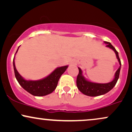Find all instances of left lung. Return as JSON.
<instances>
[{
    "mask_svg": "<svg viewBox=\"0 0 132 132\" xmlns=\"http://www.w3.org/2000/svg\"><path fill=\"white\" fill-rule=\"evenodd\" d=\"M104 43L106 44V47L112 49L115 52L117 60L119 62L120 66L117 70L116 72L115 77H114V80L112 82L107 84H98L88 81L82 76V70L80 68H78L79 74L77 75V80H76L77 87L78 89L82 93H84L85 95H87V96H97L108 93L115 86L117 82V80L119 77L120 68H121V62H120V60L118 52H117V50H116V48H114L113 46L111 44L110 42H104Z\"/></svg>",
    "mask_w": 132,
    "mask_h": 132,
    "instance_id": "left-lung-1",
    "label": "left lung"
}]
</instances>
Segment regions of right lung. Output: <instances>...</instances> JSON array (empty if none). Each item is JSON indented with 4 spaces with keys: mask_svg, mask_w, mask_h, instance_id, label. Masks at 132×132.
Segmentation results:
<instances>
[{
    "mask_svg": "<svg viewBox=\"0 0 132 132\" xmlns=\"http://www.w3.org/2000/svg\"><path fill=\"white\" fill-rule=\"evenodd\" d=\"M19 48V47H18ZM17 50L16 52H18ZM13 68L15 77L17 81L25 90L31 95L37 96H45L53 92L58 85L61 76L68 68V66L56 68L53 72L45 78L39 80H26L20 75L16 69L13 58Z\"/></svg>",
    "mask_w": 132,
    "mask_h": 132,
    "instance_id": "obj_1",
    "label": "right lung"
}]
</instances>
